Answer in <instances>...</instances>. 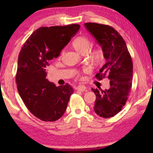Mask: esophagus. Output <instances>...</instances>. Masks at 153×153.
Returning a JSON list of instances; mask_svg holds the SVG:
<instances>
[{"instance_id":"1","label":"esophagus","mask_w":153,"mask_h":153,"mask_svg":"<svg viewBox=\"0 0 153 153\" xmlns=\"http://www.w3.org/2000/svg\"><path fill=\"white\" fill-rule=\"evenodd\" d=\"M86 86H84V85H79L77 87V90H79L80 92H84L85 90H86Z\"/></svg>"}]
</instances>
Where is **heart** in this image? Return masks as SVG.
<instances>
[{"label": "heart", "instance_id": "b5f03b06", "mask_svg": "<svg viewBox=\"0 0 153 153\" xmlns=\"http://www.w3.org/2000/svg\"><path fill=\"white\" fill-rule=\"evenodd\" d=\"M91 45V42L88 38L86 36H80L77 37L73 42V46L76 50L79 53L84 54L89 50L90 46ZM90 58L92 61L95 64H99L103 59V53L99 48H95L90 52ZM90 72V69L89 67H86L83 69L82 72L79 75L80 77L82 76L84 74H89Z\"/></svg>", "mask_w": 153, "mask_h": 153}]
</instances>
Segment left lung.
I'll return each mask as SVG.
<instances>
[{
  "instance_id": "obj_1",
  "label": "left lung",
  "mask_w": 153,
  "mask_h": 153,
  "mask_svg": "<svg viewBox=\"0 0 153 153\" xmlns=\"http://www.w3.org/2000/svg\"><path fill=\"white\" fill-rule=\"evenodd\" d=\"M87 30L101 46L106 63L95 77L98 80L107 77L110 88L99 92L92 89L97 96L94 112L104 118L112 117L121 111L131 88L133 63L125 40L113 27L97 23H86Z\"/></svg>"
}]
</instances>
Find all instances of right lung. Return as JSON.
Returning <instances> with one entry per match:
<instances>
[{
  "instance_id": "right-lung-1",
  "label": "right lung",
  "mask_w": 153,
  "mask_h": 153,
  "mask_svg": "<svg viewBox=\"0 0 153 153\" xmlns=\"http://www.w3.org/2000/svg\"><path fill=\"white\" fill-rule=\"evenodd\" d=\"M80 27L78 24L41 27L25 41L18 57L16 84L25 106L44 121H55L66 111L74 92L68 84L56 87L46 79L49 61L61 51Z\"/></svg>"
}]
</instances>
